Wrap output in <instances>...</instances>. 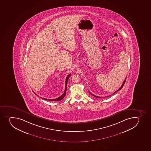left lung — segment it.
I'll return each instance as SVG.
<instances>
[{
    "mask_svg": "<svg viewBox=\"0 0 151 151\" xmlns=\"http://www.w3.org/2000/svg\"><path fill=\"white\" fill-rule=\"evenodd\" d=\"M126 78H125V80H124V81L123 83V84H122V86H121L120 88H119V89H118V90H117V91H115V92H114V93L112 94V95H113V94H114L115 93H116V92H117V91H120V89H121V88H123V86H124V84H125V82H126ZM91 95H93V96L95 97L100 98V97L97 96H96V95H94V94H93L91 93ZM111 95H110V96H111ZM109 96H108V97H109Z\"/></svg>",
    "mask_w": 151,
    "mask_h": 151,
    "instance_id": "8db88e82",
    "label": "left lung"
}]
</instances>
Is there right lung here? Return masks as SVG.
<instances>
[{"instance_id": "1", "label": "right lung", "mask_w": 151, "mask_h": 151, "mask_svg": "<svg viewBox=\"0 0 151 151\" xmlns=\"http://www.w3.org/2000/svg\"><path fill=\"white\" fill-rule=\"evenodd\" d=\"M70 75L71 74H69V75H68V76L66 77V81H65V91H64L63 93V94L60 96L54 99H46V98H42L45 99V100H46L53 101H59L62 100V99H63V98L65 97V94H66V88H67V83H68V79H69V77H70ZM36 95H37V94H36ZM37 96H39L38 95H37Z\"/></svg>"}]
</instances>
